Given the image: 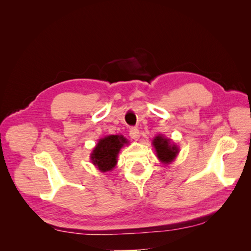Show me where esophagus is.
<instances>
[{
	"label": "esophagus",
	"mask_w": 251,
	"mask_h": 251,
	"mask_svg": "<svg viewBox=\"0 0 251 251\" xmlns=\"http://www.w3.org/2000/svg\"><path fill=\"white\" fill-rule=\"evenodd\" d=\"M128 135H130V137L133 139H138L140 136V133H139V130L137 127H131L130 132H128Z\"/></svg>",
	"instance_id": "obj_1"
}]
</instances>
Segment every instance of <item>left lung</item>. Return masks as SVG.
Here are the masks:
<instances>
[{"mask_svg":"<svg viewBox=\"0 0 251 251\" xmlns=\"http://www.w3.org/2000/svg\"><path fill=\"white\" fill-rule=\"evenodd\" d=\"M153 144L156 149L157 157L163 163H169L173 161L178 154L177 146L171 144L170 140L162 137V136H157L153 141Z\"/></svg>","mask_w":251,"mask_h":251,"instance_id":"obj_1","label":"left lung"}]
</instances>
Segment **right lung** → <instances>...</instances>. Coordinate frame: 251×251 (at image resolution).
<instances>
[{"label": "right lung", "instance_id": "add662e5", "mask_svg": "<svg viewBox=\"0 0 251 251\" xmlns=\"http://www.w3.org/2000/svg\"><path fill=\"white\" fill-rule=\"evenodd\" d=\"M125 143H126V138L118 135H111L100 139L91 156L93 164L103 173L112 171L117 163L119 150Z\"/></svg>", "mask_w": 251, "mask_h": 251}]
</instances>
